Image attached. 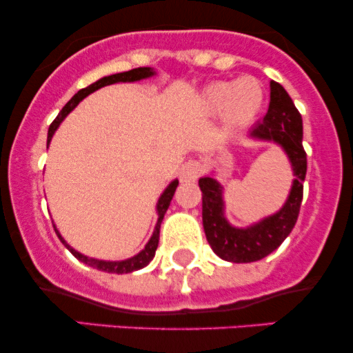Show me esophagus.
<instances>
[{"mask_svg":"<svg viewBox=\"0 0 353 353\" xmlns=\"http://www.w3.org/2000/svg\"><path fill=\"white\" fill-rule=\"evenodd\" d=\"M202 172H204V168H202V164L199 163V161L189 159V161H185L181 168V181H184V182L196 181Z\"/></svg>","mask_w":353,"mask_h":353,"instance_id":"esophagus-1","label":"esophagus"}]
</instances>
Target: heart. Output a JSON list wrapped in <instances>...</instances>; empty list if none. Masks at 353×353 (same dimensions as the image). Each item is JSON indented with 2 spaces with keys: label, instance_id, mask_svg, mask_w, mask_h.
<instances>
[{
  "label": "heart",
  "instance_id": "obj_1",
  "mask_svg": "<svg viewBox=\"0 0 353 353\" xmlns=\"http://www.w3.org/2000/svg\"><path fill=\"white\" fill-rule=\"evenodd\" d=\"M264 103V89L250 76L237 81H219L202 91L201 104L208 112H224L229 124H247L257 116Z\"/></svg>",
  "mask_w": 353,
  "mask_h": 353
}]
</instances>
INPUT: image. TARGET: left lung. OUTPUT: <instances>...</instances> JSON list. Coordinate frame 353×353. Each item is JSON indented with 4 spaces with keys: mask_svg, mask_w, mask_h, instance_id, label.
Instances as JSON below:
<instances>
[{
    "mask_svg": "<svg viewBox=\"0 0 353 353\" xmlns=\"http://www.w3.org/2000/svg\"><path fill=\"white\" fill-rule=\"evenodd\" d=\"M302 116L281 84L270 83V103L265 117L249 131V137L274 143L285 152L294 181L285 202L277 212L259 222L236 228L225 217L224 188L214 177H201L202 224L209 245L219 257L234 264L261 261L274 252L292 232L302 204L307 154L302 145Z\"/></svg>",
    "mask_w": 353,
    "mask_h": 353,
    "instance_id": "obj_1",
    "label": "left lung"
}]
</instances>
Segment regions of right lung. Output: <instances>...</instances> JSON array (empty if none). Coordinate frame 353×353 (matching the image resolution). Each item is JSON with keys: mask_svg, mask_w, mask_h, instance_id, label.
Here are the masks:
<instances>
[{"mask_svg": "<svg viewBox=\"0 0 353 353\" xmlns=\"http://www.w3.org/2000/svg\"><path fill=\"white\" fill-rule=\"evenodd\" d=\"M152 76H156V71H154L152 68H136V70H131V71L117 72V74H111V76H104V78L98 79V81H96V83L89 84L88 88L79 89V91L76 92V94L72 96L70 101H68L66 106L61 109V112L58 114V117H56V119L52 121V124L50 125V129H48V145H50L51 139H52V134H54L56 129L59 128V124L63 123L64 117L70 114L72 109L78 106L81 101L86 98V96L91 94V92L98 91V89L104 88V86H109V84L136 83V81L152 78ZM177 185H179V181L174 179L171 184H169L168 188L164 189V192L161 194L159 201H157V205H156V210H157L156 228H154V232H152L151 239H149V241H148V244L144 245V249L141 250L139 254L132 255V257H129V259H124V261H99V259L88 257V255L81 254L76 249H72V247L68 244L66 241H64L63 236H61L59 230L56 229V225H54V230H56V234H58V237L61 239V242H63V244L66 245V249L70 250V252L74 255V257L78 259V261L84 262V264H86V265H91L92 269L103 270V272H109V274H129V272H134V270H139V269H143V267L148 265L149 262H151L152 259H154V255H156L157 244H159L161 222H163L165 210H168L169 204H171L172 196H174V192H176Z\"/></svg>", "mask_w": 353, "mask_h": 353, "instance_id": "obj_1", "label": "right lung"}]
</instances>
